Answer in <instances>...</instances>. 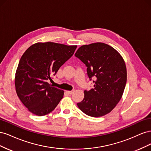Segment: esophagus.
Here are the masks:
<instances>
[{"label": "esophagus", "instance_id": "34e87169", "mask_svg": "<svg viewBox=\"0 0 151 151\" xmlns=\"http://www.w3.org/2000/svg\"><path fill=\"white\" fill-rule=\"evenodd\" d=\"M74 91H75L74 89H73V90H72V91H67V93L71 95V94H72L73 93H74Z\"/></svg>", "mask_w": 151, "mask_h": 151}]
</instances>
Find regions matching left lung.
I'll use <instances>...</instances> for the list:
<instances>
[{"mask_svg":"<svg viewBox=\"0 0 151 151\" xmlns=\"http://www.w3.org/2000/svg\"><path fill=\"white\" fill-rule=\"evenodd\" d=\"M75 56L87 67L89 80L94 78V88L84 91V98L77 106L88 116L106 115L120 101L125 88L124 60L115 48L103 43L83 45Z\"/></svg>","mask_w":151,"mask_h":151,"instance_id":"1","label":"left lung"}]
</instances>
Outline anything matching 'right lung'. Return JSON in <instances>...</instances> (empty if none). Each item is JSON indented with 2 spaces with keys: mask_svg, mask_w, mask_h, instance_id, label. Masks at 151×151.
<instances>
[{
  "mask_svg": "<svg viewBox=\"0 0 151 151\" xmlns=\"http://www.w3.org/2000/svg\"><path fill=\"white\" fill-rule=\"evenodd\" d=\"M76 48V45L37 43L22 55L16 72L15 86L18 97L30 112L43 116L56 108L63 91L47 81L73 55Z\"/></svg>",
  "mask_w": 151,
  "mask_h": 151,
  "instance_id": "add662e5",
  "label": "right lung"
}]
</instances>
